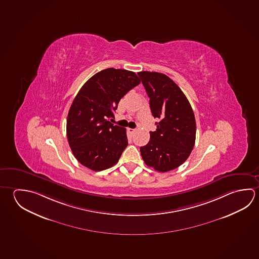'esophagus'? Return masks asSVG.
Instances as JSON below:
<instances>
[{"instance_id": "1", "label": "esophagus", "mask_w": 259, "mask_h": 259, "mask_svg": "<svg viewBox=\"0 0 259 259\" xmlns=\"http://www.w3.org/2000/svg\"><path fill=\"white\" fill-rule=\"evenodd\" d=\"M127 130L130 134H134L136 131V129H132V128H128Z\"/></svg>"}]
</instances>
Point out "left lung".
Segmentation results:
<instances>
[{
    "mask_svg": "<svg viewBox=\"0 0 259 259\" xmlns=\"http://www.w3.org/2000/svg\"><path fill=\"white\" fill-rule=\"evenodd\" d=\"M150 98L156 131L150 132L147 145L140 147L145 164L167 172L186 162L195 141V114L185 94L172 79L156 72L138 73Z\"/></svg>",
    "mask_w": 259,
    "mask_h": 259,
    "instance_id": "obj_1",
    "label": "left lung"
}]
</instances>
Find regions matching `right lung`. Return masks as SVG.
I'll return each mask as SVG.
<instances>
[{
  "label": "right lung",
  "instance_id": "right-lung-1",
  "mask_svg": "<svg viewBox=\"0 0 259 259\" xmlns=\"http://www.w3.org/2000/svg\"><path fill=\"white\" fill-rule=\"evenodd\" d=\"M141 81L136 73L107 68L93 75L73 99L66 133L69 145L79 163L94 171L112 167L127 146L126 130L114 125L119 101Z\"/></svg>",
  "mask_w": 259,
  "mask_h": 259
}]
</instances>
